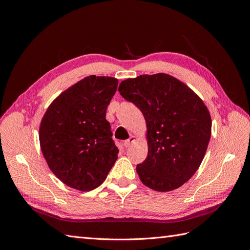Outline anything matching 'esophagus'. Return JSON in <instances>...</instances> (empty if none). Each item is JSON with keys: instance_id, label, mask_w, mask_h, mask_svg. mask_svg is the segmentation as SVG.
Returning <instances> with one entry per match:
<instances>
[{"instance_id": "34e87169", "label": "esophagus", "mask_w": 250, "mask_h": 250, "mask_svg": "<svg viewBox=\"0 0 250 250\" xmlns=\"http://www.w3.org/2000/svg\"><path fill=\"white\" fill-rule=\"evenodd\" d=\"M134 141H135V137H133V135H131V137H130L129 139L126 140V141L124 142V147H125V148L130 147L131 144H132Z\"/></svg>"}]
</instances>
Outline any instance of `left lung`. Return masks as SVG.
<instances>
[{"instance_id": "8db88e82", "label": "left lung", "mask_w": 250, "mask_h": 250, "mask_svg": "<svg viewBox=\"0 0 250 250\" xmlns=\"http://www.w3.org/2000/svg\"><path fill=\"white\" fill-rule=\"evenodd\" d=\"M119 92L146 120L148 155L137 166L142 183L158 192L183 186L198 170L208 146L211 119L206 104L164 73L126 79Z\"/></svg>"}]
</instances>
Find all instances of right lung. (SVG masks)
<instances>
[{
    "label": "right lung",
    "instance_id": "add662e5",
    "mask_svg": "<svg viewBox=\"0 0 250 250\" xmlns=\"http://www.w3.org/2000/svg\"><path fill=\"white\" fill-rule=\"evenodd\" d=\"M118 79L88 76L51 103L40 126L41 149L50 170L66 186L87 192L99 187L117 161L106 109Z\"/></svg>",
    "mask_w": 250,
    "mask_h": 250
}]
</instances>
